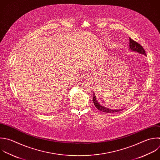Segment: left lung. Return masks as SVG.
<instances>
[{"instance_id": "8db88e82", "label": "left lung", "mask_w": 160, "mask_h": 160, "mask_svg": "<svg viewBox=\"0 0 160 160\" xmlns=\"http://www.w3.org/2000/svg\"><path fill=\"white\" fill-rule=\"evenodd\" d=\"M129 50H131V51H134V52H136L139 54H143L145 56H146V54L145 53V51L144 50L143 48L138 42H136V41H133L132 39H131V38H129ZM93 102L94 106H96V108L102 112H108V113H114V112H117L121 111H122L124 109H109L108 108H106L102 105H101V104H99L98 101V100L96 99V96L94 94V92H93Z\"/></svg>"}]
</instances>
